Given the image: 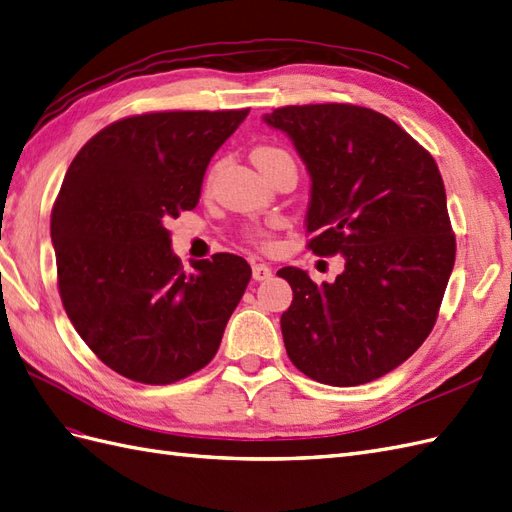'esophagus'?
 <instances>
[{
    "label": "esophagus",
    "mask_w": 512,
    "mask_h": 512,
    "mask_svg": "<svg viewBox=\"0 0 512 512\" xmlns=\"http://www.w3.org/2000/svg\"><path fill=\"white\" fill-rule=\"evenodd\" d=\"M272 277V268L268 264H253V279L255 281H268Z\"/></svg>",
    "instance_id": "esophagus-1"
}]
</instances>
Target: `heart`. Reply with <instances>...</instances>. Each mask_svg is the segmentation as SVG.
I'll use <instances>...</instances> for the list:
<instances>
[{
	"mask_svg": "<svg viewBox=\"0 0 512 512\" xmlns=\"http://www.w3.org/2000/svg\"><path fill=\"white\" fill-rule=\"evenodd\" d=\"M283 157H290V155H287L283 149L268 147V144L253 149V162L259 166V170H266L274 162L283 160ZM274 229H277V222H270V225H266V227H248L244 231V235L251 244H255L259 248H270L274 244Z\"/></svg>",
	"mask_w": 512,
	"mask_h": 512,
	"instance_id": "1",
	"label": "heart"
}]
</instances>
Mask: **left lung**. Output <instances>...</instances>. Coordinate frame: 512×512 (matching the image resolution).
Wrapping results in <instances>:
<instances>
[{
  "label": "left lung",
  "instance_id": "obj_1",
  "mask_svg": "<svg viewBox=\"0 0 512 512\" xmlns=\"http://www.w3.org/2000/svg\"><path fill=\"white\" fill-rule=\"evenodd\" d=\"M311 175L307 248L344 255L335 283L277 274L294 300L281 316L287 357L313 381L355 387L409 359L437 322L456 238L432 157L385 114L352 103L272 110Z\"/></svg>",
  "mask_w": 512,
  "mask_h": 512
}]
</instances>
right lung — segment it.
Here are the masks:
<instances>
[{"instance_id":"right-lung-1","label":"right lung","mask_w":512,"mask_h":512,"mask_svg":"<svg viewBox=\"0 0 512 512\" xmlns=\"http://www.w3.org/2000/svg\"><path fill=\"white\" fill-rule=\"evenodd\" d=\"M244 110H166L103 127L73 157L51 209L58 292L97 359L129 381L170 385L203 370L251 281L216 253L186 272L166 222L190 212L205 168Z\"/></svg>"}]
</instances>
